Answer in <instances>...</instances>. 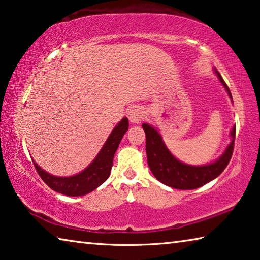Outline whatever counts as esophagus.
Segmentation results:
<instances>
[{"label": "esophagus", "mask_w": 260, "mask_h": 260, "mask_svg": "<svg viewBox=\"0 0 260 260\" xmlns=\"http://www.w3.org/2000/svg\"><path fill=\"white\" fill-rule=\"evenodd\" d=\"M128 118L133 124H139V122L142 121V119L144 118L143 110L139 107L132 109L128 113Z\"/></svg>", "instance_id": "1"}]
</instances>
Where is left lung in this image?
I'll list each match as a JSON object with an SVG mask.
<instances>
[{"mask_svg": "<svg viewBox=\"0 0 260 260\" xmlns=\"http://www.w3.org/2000/svg\"><path fill=\"white\" fill-rule=\"evenodd\" d=\"M215 73H217L219 80L225 86L228 95L232 99L230 88L226 85L225 80L217 70H215ZM142 127L146 132L148 165L150 167L152 174L155 175L158 181L175 189H182V190L196 189L212 181L226 169L232 158L233 150H234L235 127L232 129L231 133L233 139L231 144L226 149L225 153L217 161L204 166L186 165L171 155V152L167 150L164 142H162L160 135L153 127L148 124H143Z\"/></svg>", "mask_w": 260, "mask_h": 260, "instance_id": "8db88e82", "label": "left lung"}]
</instances>
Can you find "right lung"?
Wrapping results in <instances>:
<instances>
[{
	"mask_svg": "<svg viewBox=\"0 0 260 260\" xmlns=\"http://www.w3.org/2000/svg\"><path fill=\"white\" fill-rule=\"evenodd\" d=\"M127 129H128V119L124 118L114 127L102 150L100 151L94 161L77 175L69 178L54 177V175L45 172L41 167H39L34 162L35 170L45 183H47V186H49L52 190L67 196L86 195V193L95 190L109 178L111 173L114 153H116L118 146Z\"/></svg>",
	"mask_w": 260,
	"mask_h": 260,
	"instance_id": "add662e5",
	"label": "right lung"
}]
</instances>
